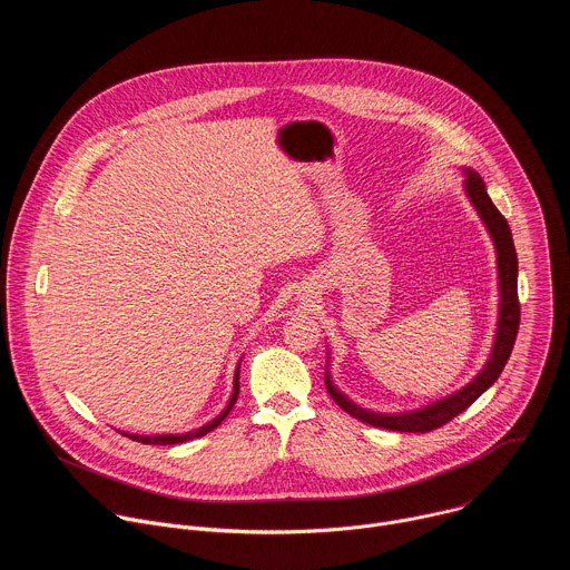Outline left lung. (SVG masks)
<instances>
[{
    "instance_id": "8db88e82",
    "label": "left lung",
    "mask_w": 570,
    "mask_h": 570,
    "mask_svg": "<svg viewBox=\"0 0 570 570\" xmlns=\"http://www.w3.org/2000/svg\"><path fill=\"white\" fill-rule=\"evenodd\" d=\"M466 194L473 203V207L478 209L480 218L484 220L487 229H490L494 243H497V253H499V279H501V315H499V332H497V343H494V352L492 358L487 361L484 370L460 392L426 405L422 411L415 413H403V415H376V413H367L358 405H354L352 401H347L330 381L327 376V392L332 394V399L341 405L345 413H350L354 420H361L370 426H379V429H387V431H399V433H429L435 431L444 424H449L453 417H458L460 413H464L469 405L490 387L503 372L517 334H519V322H521V304H519V288H517V277H519V259H517V250H514V240H512V232L510 225L505 220V216L497 209V205L492 203L490 194L484 189V183L480 180L478 174L466 169Z\"/></svg>"
}]
</instances>
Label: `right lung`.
I'll list each match as a JSON object with an SVG mask.
<instances>
[{
  "instance_id": "1",
  "label": "right lung",
  "mask_w": 570,
  "mask_h": 570,
  "mask_svg": "<svg viewBox=\"0 0 570 570\" xmlns=\"http://www.w3.org/2000/svg\"><path fill=\"white\" fill-rule=\"evenodd\" d=\"M236 399H238V370H236V376H234V392H232V399L227 403V409L214 422H209V424H205V426H200V429H196L191 433H185V435H157V438H148V435L144 438V435H130V433H124V435L135 440V442H141V444H161V446H165V444H180V442H187V440H196V438H203L209 431H214L227 417V413L232 411V405L236 403Z\"/></svg>"
}]
</instances>
